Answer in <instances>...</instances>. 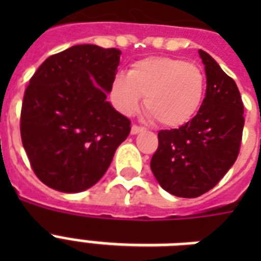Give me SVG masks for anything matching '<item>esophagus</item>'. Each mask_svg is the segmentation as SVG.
<instances>
[{
    "label": "esophagus",
    "mask_w": 261,
    "mask_h": 261,
    "mask_svg": "<svg viewBox=\"0 0 261 261\" xmlns=\"http://www.w3.org/2000/svg\"><path fill=\"white\" fill-rule=\"evenodd\" d=\"M143 130H145L143 127H139V126H137V124H134V126L131 127V134L135 135V134H138V133H141V131H143Z\"/></svg>",
    "instance_id": "34e87169"
}]
</instances>
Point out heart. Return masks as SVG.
Here are the masks:
<instances>
[{"label":"heart","mask_w":261,"mask_h":261,"mask_svg":"<svg viewBox=\"0 0 261 261\" xmlns=\"http://www.w3.org/2000/svg\"><path fill=\"white\" fill-rule=\"evenodd\" d=\"M206 79L194 63L171 57H150L135 62L126 77L118 75L111 96L123 114L143 106L161 126L178 127L190 122L202 106Z\"/></svg>","instance_id":"1"}]
</instances>
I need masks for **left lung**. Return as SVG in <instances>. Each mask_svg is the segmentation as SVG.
Instances as JSON below:
<instances>
[{
    "label": "left lung",
    "mask_w": 261,
    "mask_h": 261,
    "mask_svg": "<svg viewBox=\"0 0 261 261\" xmlns=\"http://www.w3.org/2000/svg\"><path fill=\"white\" fill-rule=\"evenodd\" d=\"M207 77L198 114L178 128L159 131L151 172L160 186L180 198H198L214 188L239 157L244 104L234 80L199 50Z\"/></svg>",
    "instance_id": "1"
}]
</instances>
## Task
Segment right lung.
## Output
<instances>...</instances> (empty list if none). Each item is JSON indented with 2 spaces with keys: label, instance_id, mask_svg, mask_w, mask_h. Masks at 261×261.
Wrapping results in <instances>:
<instances>
[{
  "label": "right lung",
  "instance_id": "right-lung-1",
  "mask_svg": "<svg viewBox=\"0 0 261 261\" xmlns=\"http://www.w3.org/2000/svg\"><path fill=\"white\" fill-rule=\"evenodd\" d=\"M120 54L79 44L48 57L31 77L20 133L32 171L50 188L94 186L130 134V120L107 101Z\"/></svg>",
  "mask_w": 261,
  "mask_h": 261
}]
</instances>
